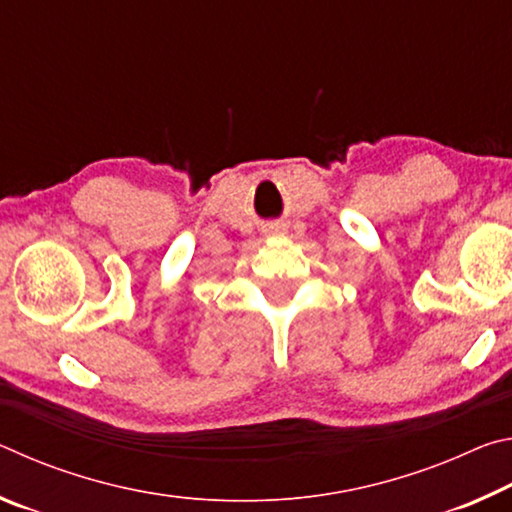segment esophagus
<instances>
[{
    "label": "esophagus",
    "mask_w": 512,
    "mask_h": 512,
    "mask_svg": "<svg viewBox=\"0 0 512 512\" xmlns=\"http://www.w3.org/2000/svg\"><path fill=\"white\" fill-rule=\"evenodd\" d=\"M266 235L268 237H282V235H287V228H284V225H280V223H273V225H268Z\"/></svg>",
    "instance_id": "34e87169"
}]
</instances>
